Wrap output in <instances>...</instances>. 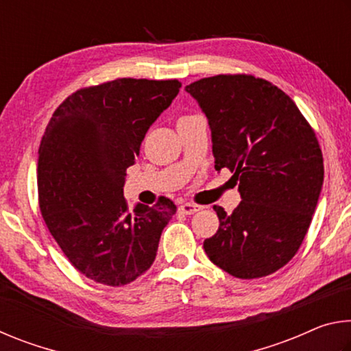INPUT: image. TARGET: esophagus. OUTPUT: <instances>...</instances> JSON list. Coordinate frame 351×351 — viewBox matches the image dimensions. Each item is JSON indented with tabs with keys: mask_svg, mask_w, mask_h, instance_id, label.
Instances as JSON below:
<instances>
[{
	"mask_svg": "<svg viewBox=\"0 0 351 351\" xmlns=\"http://www.w3.org/2000/svg\"><path fill=\"white\" fill-rule=\"evenodd\" d=\"M201 209H203V207L198 204H193V203H184L180 206V210L182 213H186V215H193V213H197Z\"/></svg>",
	"mask_w": 351,
	"mask_h": 351,
	"instance_id": "34e87169",
	"label": "esophagus"
}]
</instances>
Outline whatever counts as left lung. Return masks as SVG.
<instances>
[{"instance_id": "obj_1", "label": "left lung", "mask_w": 351, "mask_h": 351, "mask_svg": "<svg viewBox=\"0 0 351 351\" xmlns=\"http://www.w3.org/2000/svg\"><path fill=\"white\" fill-rule=\"evenodd\" d=\"M209 121L215 170L229 169L241 203L204 240L212 263L237 278L283 268L310 228L324 184L316 133L280 88L246 74H221L186 86Z\"/></svg>"}]
</instances>
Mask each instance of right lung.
<instances>
[{"label": "right lung", "instance_id": "right-lung-1", "mask_svg": "<svg viewBox=\"0 0 351 351\" xmlns=\"http://www.w3.org/2000/svg\"><path fill=\"white\" fill-rule=\"evenodd\" d=\"M178 80L117 79L71 94L52 114L38 148L45 223L77 271L122 287L150 268L176 206L159 198L128 210L127 169L152 123L180 93Z\"/></svg>", "mask_w": 351, "mask_h": 351}]
</instances>
